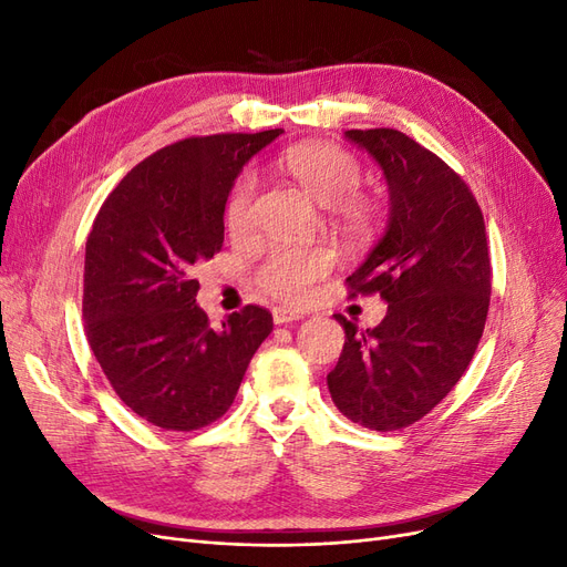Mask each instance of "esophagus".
<instances>
[{"label":"esophagus","instance_id":"34e87169","mask_svg":"<svg viewBox=\"0 0 567 567\" xmlns=\"http://www.w3.org/2000/svg\"><path fill=\"white\" fill-rule=\"evenodd\" d=\"M271 317H274V323H288V321H298V319H302V312L288 310V307H274V310H271Z\"/></svg>","mask_w":567,"mask_h":567}]
</instances>
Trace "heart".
Returning a JSON list of instances; mask_svg holds the SVG:
<instances>
[{
  "label": "heart",
  "mask_w": 567,
  "mask_h": 567,
  "mask_svg": "<svg viewBox=\"0 0 567 567\" xmlns=\"http://www.w3.org/2000/svg\"><path fill=\"white\" fill-rule=\"evenodd\" d=\"M284 165L293 179L321 205H338L340 213L359 219L362 203L350 198L362 184V165L354 156L331 144H305L290 148ZM255 177L250 173L236 179L227 198V227L231 234H244L252 217ZM333 269V255L323 248H274L257 269V284L267 293L286 302H307L315 296L317 284Z\"/></svg>",
  "instance_id": "b5f03b06"
}]
</instances>
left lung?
Here are the masks:
<instances>
[{
  "label": "left lung",
  "instance_id": "8db88e82",
  "mask_svg": "<svg viewBox=\"0 0 567 567\" xmlns=\"http://www.w3.org/2000/svg\"><path fill=\"white\" fill-rule=\"evenodd\" d=\"M381 165L390 215L348 286L379 293L388 312L359 333L342 315L346 346L326 375L342 416L400 431L440 404L471 364L485 329L492 269L480 205L454 169L398 130H348Z\"/></svg>",
  "mask_w": 567,
  "mask_h": 567
}]
</instances>
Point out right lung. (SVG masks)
<instances>
[{
	"label": "right lung",
	"instance_id": "add662e5",
	"mask_svg": "<svg viewBox=\"0 0 567 567\" xmlns=\"http://www.w3.org/2000/svg\"><path fill=\"white\" fill-rule=\"evenodd\" d=\"M284 130L192 136L123 177L84 248L90 348L136 416L198 431L231 406L271 315L248 305L213 329L194 267L225 244V205L244 165Z\"/></svg>",
	"mask_w": 567,
	"mask_h": 567
}]
</instances>
